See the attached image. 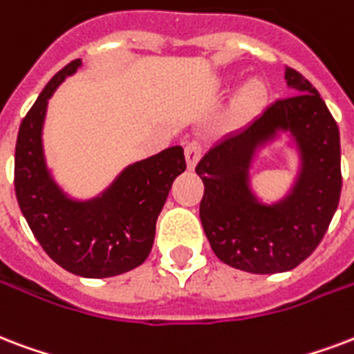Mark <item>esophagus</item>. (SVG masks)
Masks as SVG:
<instances>
[{
    "label": "esophagus",
    "instance_id": "34e87169",
    "mask_svg": "<svg viewBox=\"0 0 354 354\" xmlns=\"http://www.w3.org/2000/svg\"><path fill=\"white\" fill-rule=\"evenodd\" d=\"M202 153V145L198 141H191L187 142V147H185V161H187V169L189 171H193L195 165L198 163V159H201Z\"/></svg>",
    "mask_w": 354,
    "mask_h": 354
}]
</instances>
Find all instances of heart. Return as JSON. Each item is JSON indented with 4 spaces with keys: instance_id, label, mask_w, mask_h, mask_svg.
<instances>
[{
    "instance_id": "b5f03b06",
    "label": "heart",
    "mask_w": 354,
    "mask_h": 354,
    "mask_svg": "<svg viewBox=\"0 0 354 354\" xmlns=\"http://www.w3.org/2000/svg\"><path fill=\"white\" fill-rule=\"evenodd\" d=\"M269 100V91L267 85L261 80H250L245 83L236 100H234V117L237 120H250L266 107Z\"/></svg>"
}]
</instances>
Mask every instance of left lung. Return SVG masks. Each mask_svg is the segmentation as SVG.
I'll use <instances>...</instances> for the list:
<instances>
[{
	"label": "left lung",
	"instance_id": "8db88e82",
	"mask_svg": "<svg viewBox=\"0 0 354 354\" xmlns=\"http://www.w3.org/2000/svg\"><path fill=\"white\" fill-rule=\"evenodd\" d=\"M286 83L295 96L277 100L250 126L213 145L195 169L204 182L201 221L207 241L221 261L247 273H284L306 260L342 193L338 124L303 74L288 66ZM279 129L296 137L304 172L284 203L263 207L248 191L246 169L254 148Z\"/></svg>",
	"mask_w": 354,
	"mask_h": 354
}]
</instances>
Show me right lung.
<instances>
[{"label":"right lung","instance_id":"1","mask_svg":"<svg viewBox=\"0 0 354 354\" xmlns=\"http://www.w3.org/2000/svg\"><path fill=\"white\" fill-rule=\"evenodd\" d=\"M80 64L75 59L59 70L21 120L15 191L27 225L51 260L80 277L105 279L147 260L172 182L187 165L182 147L167 148L128 167L96 201H68L48 176L40 133L48 98Z\"/></svg>","mask_w":354,"mask_h":354}]
</instances>
